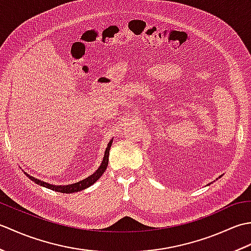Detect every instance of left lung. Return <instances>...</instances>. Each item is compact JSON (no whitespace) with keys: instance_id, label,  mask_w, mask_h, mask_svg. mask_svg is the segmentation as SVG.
<instances>
[{"instance_id":"left-lung-1","label":"left lung","mask_w":251,"mask_h":251,"mask_svg":"<svg viewBox=\"0 0 251 251\" xmlns=\"http://www.w3.org/2000/svg\"><path fill=\"white\" fill-rule=\"evenodd\" d=\"M221 177H222V175H221V176H220V177H219V178H221ZM208 184H209V185H210V183H208Z\"/></svg>"}]
</instances>
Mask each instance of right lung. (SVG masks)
I'll return each mask as SVG.
<instances>
[{"instance_id": "right-lung-1", "label": "right lung", "mask_w": 251, "mask_h": 251, "mask_svg": "<svg viewBox=\"0 0 251 251\" xmlns=\"http://www.w3.org/2000/svg\"><path fill=\"white\" fill-rule=\"evenodd\" d=\"M112 142H113V138L109 141L108 143V147H106L105 151H104V155H103V159L102 162H101L100 166L98 167V169L96 170V172L90 175L89 177L85 178L81 181H78V182L75 183H72V184H67V185H55V184H50V183H47L45 181H42L37 178L32 177V176L28 175L26 173H25V175L28 177L29 179H31L33 182H35L36 184H39L41 186H44V188L47 189H50L52 191H56V192H60V193H75V192H79L82 190H85L89 188L90 185H93L96 181H97L101 176L103 175L104 170L108 167V163H109V152H110V148L112 146Z\"/></svg>"}]
</instances>
